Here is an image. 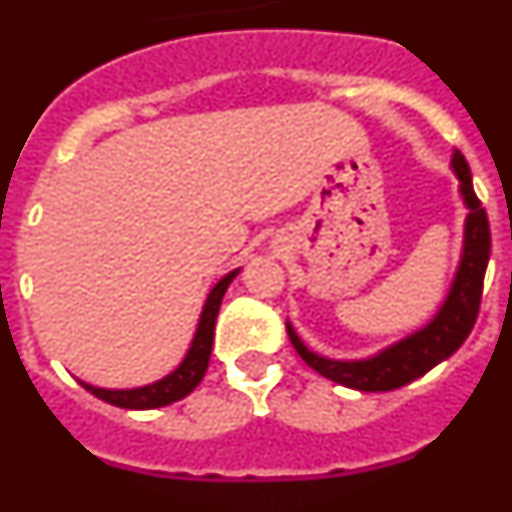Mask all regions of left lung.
Here are the masks:
<instances>
[{"label":"left lung","instance_id":"8db88e82","mask_svg":"<svg viewBox=\"0 0 512 512\" xmlns=\"http://www.w3.org/2000/svg\"><path fill=\"white\" fill-rule=\"evenodd\" d=\"M454 171L459 176L461 194H464V202L469 207L467 241H464L459 274H456V282L446 302H443L441 312L415 336L405 338L397 346L387 348L379 356L366 361H330L312 354L310 348L297 338L292 325H287L289 341L302 356V361L312 366L315 372L361 392H390L423 377L425 372H431L433 366L449 359L456 348L467 341L474 323H477L479 305H482L492 238L487 212L472 187V171H469L467 158L459 151L454 153Z\"/></svg>","mask_w":512,"mask_h":512}]
</instances>
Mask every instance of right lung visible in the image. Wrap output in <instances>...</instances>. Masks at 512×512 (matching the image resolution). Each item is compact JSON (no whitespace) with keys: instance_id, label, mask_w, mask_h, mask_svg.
Masks as SVG:
<instances>
[{"instance_id":"1","label":"right lung","mask_w":512,"mask_h":512,"mask_svg":"<svg viewBox=\"0 0 512 512\" xmlns=\"http://www.w3.org/2000/svg\"><path fill=\"white\" fill-rule=\"evenodd\" d=\"M238 269L230 271L228 277H223L220 282L212 287L210 297L205 302V310H202L200 328L194 333L192 348H189L187 359L182 361V366L171 372L169 377H164L161 382H153L148 387H138V390H99L92 384L81 382V387L87 392H92L99 400L110 402L115 408H128V410H151V408H164L171 402L182 400L189 392L202 382L207 372V364H210L212 354V341H215V320L217 312H220V302H223L225 289L233 282Z\"/></svg>"}]
</instances>
